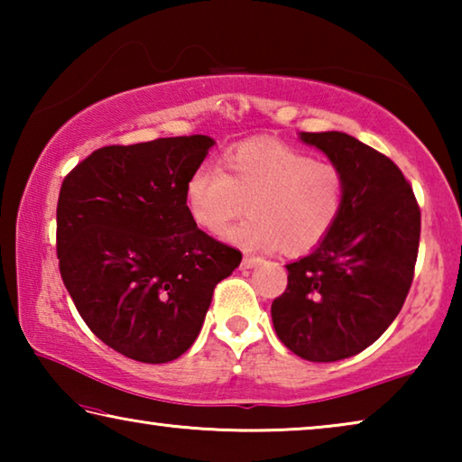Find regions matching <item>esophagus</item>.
Listing matches in <instances>:
<instances>
[{
  "mask_svg": "<svg viewBox=\"0 0 462 462\" xmlns=\"http://www.w3.org/2000/svg\"><path fill=\"white\" fill-rule=\"evenodd\" d=\"M263 259L261 256H254V254H245V259H242V267L245 269H253L256 264H261Z\"/></svg>",
  "mask_w": 462,
  "mask_h": 462,
  "instance_id": "esophagus-1",
  "label": "esophagus"
}]
</instances>
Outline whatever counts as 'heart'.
Instances as JSON below:
<instances>
[{"instance_id": "1", "label": "heart", "mask_w": 462, "mask_h": 462, "mask_svg": "<svg viewBox=\"0 0 462 462\" xmlns=\"http://www.w3.org/2000/svg\"><path fill=\"white\" fill-rule=\"evenodd\" d=\"M346 201L340 167L281 143H246L226 152L220 167L199 165L185 183L191 222L208 234L230 232L245 248H283L301 254L322 245Z\"/></svg>"}]
</instances>
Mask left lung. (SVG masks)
<instances>
[{"label": "left lung", "instance_id": "1", "mask_svg": "<svg viewBox=\"0 0 462 462\" xmlns=\"http://www.w3.org/2000/svg\"><path fill=\"white\" fill-rule=\"evenodd\" d=\"M346 179L338 224L314 253L287 264L271 306L279 340L311 363L361 353L400 314L416 269L421 216L400 167L344 132H301Z\"/></svg>", "mask_w": 462, "mask_h": 462}]
</instances>
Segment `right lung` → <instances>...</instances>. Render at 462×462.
I'll return each instance as SVG.
<instances>
[{
	"label": "right lung",
	"mask_w": 462,
	"mask_h": 462,
	"mask_svg": "<svg viewBox=\"0 0 462 462\" xmlns=\"http://www.w3.org/2000/svg\"><path fill=\"white\" fill-rule=\"evenodd\" d=\"M214 140L156 138L93 151L60 185L59 271L77 311L109 348L138 363L181 356L216 285L242 253L208 236L185 208V183Z\"/></svg>",
	"instance_id": "add662e5"
}]
</instances>
